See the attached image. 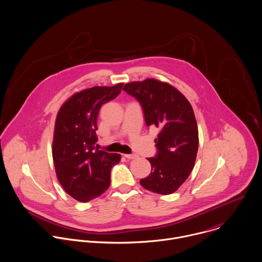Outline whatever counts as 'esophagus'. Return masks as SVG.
Masks as SVG:
<instances>
[{"label":"esophagus","mask_w":262,"mask_h":262,"mask_svg":"<svg viewBox=\"0 0 262 262\" xmlns=\"http://www.w3.org/2000/svg\"><path fill=\"white\" fill-rule=\"evenodd\" d=\"M125 158H127V159H135V158H137V155L136 154H124L123 155Z\"/></svg>","instance_id":"obj_1"}]
</instances>
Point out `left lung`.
I'll list each match as a JSON object with an SVG mask.
<instances>
[{"label":"left lung","instance_id":"obj_1","mask_svg":"<svg viewBox=\"0 0 262 262\" xmlns=\"http://www.w3.org/2000/svg\"><path fill=\"white\" fill-rule=\"evenodd\" d=\"M141 104L147 126L160 133L155 139L157 155L148 158L151 173L140 181L153 193H174L189 178L196 161L199 136L195 114L190 102L169 83L147 78L123 86Z\"/></svg>","mask_w":262,"mask_h":262}]
</instances>
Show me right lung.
Here are the masks:
<instances>
[{
    "label": "right lung",
    "instance_id": "add662e5",
    "mask_svg": "<svg viewBox=\"0 0 262 262\" xmlns=\"http://www.w3.org/2000/svg\"><path fill=\"white\" fill-rule=\"evenodd\" d=\"M122 85L82 90L58 111L52 147L56 176L65 192L79 202L101 196L109 188L111 168L120 161V154L99 150L95 144L99 110L119 95Z\"/></svg>",
    "mask_w": 262,
    "mask_h": 262
}]
</instances>
